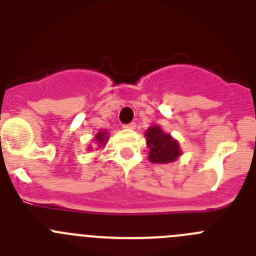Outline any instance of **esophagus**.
<instances>
[{
  "label": "esophagus",
  "instance_id": "esophagus-1",
  "mask_svg": "<svg viewBox=\"0 0 256 256\" xmlns=\"http://www.w3.org/2000/svg\"><path fill=\"white\" fill-rule=\"evenodd\" d=\"M124 128H126V130H134L136 128V123L134 122H132V123H128V124H124Z\"/></svg>",
  "mask_w": 256,
  "mask_h": 256
}]
</instances>
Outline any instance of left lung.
Listing matches in <instances>:
<instances>
[{"instance_id":"left-lung-1","label":"left lung","mask_w":256,"mask_h":256,"mask_svg":"<svg viewBox=\"0 0 256 256\" xmlns=\"http://www.w3.org/2000/svg\"><path fill=\"white\" fill-rule=\"evenodd\" d=\"M144 136L148 138V146L150 148L148 159L151 162L166 164L174 162L180 155L178 142L172 138L170 134L162 132L160 126H150Z\"/></svg>"}]
</instances>
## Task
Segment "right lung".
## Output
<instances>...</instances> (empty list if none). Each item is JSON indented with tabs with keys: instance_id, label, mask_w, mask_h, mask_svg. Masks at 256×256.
<instances>
[{
	"instance_id": "add662e5",
	"label": "right lung",
	"mask_w": 256,
	"mask_h": 256,
	"mask_svg": "<svg viewBox=\"0 0 256 256\" xmlns=\"http://www.w3.org/2000/svg\"><path fill=\"white\" fill-rule=\"evenodd\" d=\"M106 140H108V137H106V132L97 133L96 137H94V141L98 142V144H106Z\"/></svg>"
}]
</instances>
